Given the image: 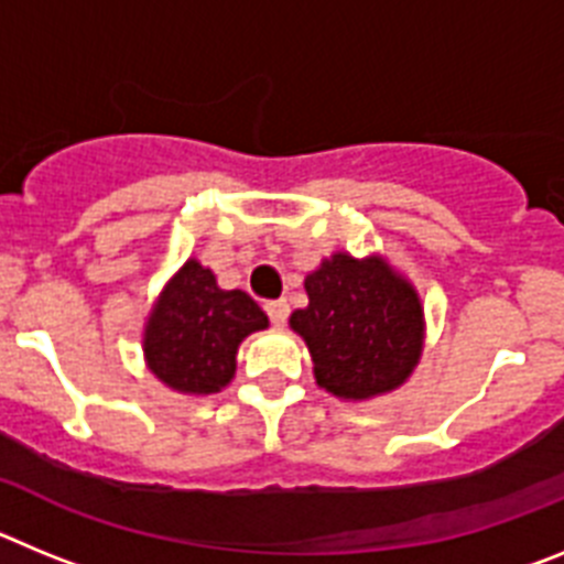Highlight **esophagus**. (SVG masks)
Returning <instances> with one entry per match:
<instances>
[{"label":"esophagus","instance_id":"34e87169","mask_svg":"<svg viewBox=\"0 0 564 564\" xmlns=\"http://www.w3.org/2000/svg\"><path fill=\"white\" fill-rule=\"evenodd\" d=\"M265 313H268V318H271L273 325H285L288 316H291V305H288L285 299H276V302H268Z\"/></svg>","mask_w":564,"mask_h":564}]
</instances>
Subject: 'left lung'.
<instances>
[{
  "instance_id": "1",
  "label": "left lung",
  "mask_w": 564,
  "mask_h": 564,
  "mask_svg": "<svg viewBox=\"0 0 564 564\" xmlns=\"http://www.w3.org/2000/svg\"><path fill=\"white\" fill-rule=\"evenodd\" d=\"M307 307L291 313L322 390L367 401L398 390L421 361L423 307L383 257L333 253L305 279Z\"/></svg>"
}]
</instances>
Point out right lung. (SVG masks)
Masks as SVG:
<instances>
[{
  "label": "right lung",
  "instance_id": "right-lung-1",
  "mask_svg": "<svg viewBox=\"0 0 564 564\" xmlns=\"http://www.w3.org/2000/svg\"><path fill=\"white\" fill-rule=\"evenodd\" d=\"M265 327L268 316L246 291H223L208 268L188 259L149 313L143 356L172 390L212 395L234 378L242 338Z\"/></svg>",
  "mask_w": 564,
  "mask_h": 564
}]
</instances>
